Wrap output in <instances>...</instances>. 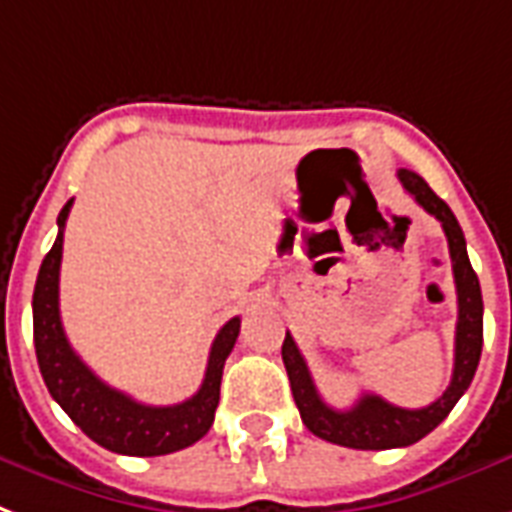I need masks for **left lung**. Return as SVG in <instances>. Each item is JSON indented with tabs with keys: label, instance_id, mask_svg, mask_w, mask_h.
Returning a JSON list of instances; mask_svg holds the SVG:
<instances>
[{
	"label": "left lung",
	"instance_id": "obj_1",
	"mask_svg": "<svg viewBox=\"0 0 512 512\" xmlns=\"http://www.w3.org/2000/svg\"><path fill=\"white\" fill-rule=\"evenodd\" d=\"M397 177H400L405 190L416 198V204L443 225V233L448 239L459 319H456L454 373H451V384H448L446 392L435 403L424 405V408H400V405L386 403L384 397L362 395L357 405H351L349 411H335L319 397L314 378L308 373L306 360H303V354L292 341V335L287 333L282 343L284 368H287V376H290L292 397H295L303 424L327 443L360 448V451L411 446L424 435H429L451 413V408L459 403V397L467 392V386H470L475 370H478L483 349L481 284H478V276H475L470 257H467L462 228H459V222H456L454 212L448 209L446 201L432 193V187L416 171L400 169Z\"/></svg>",
	"mask_w": 512,
	"mask_h": 512
}]
</instances>
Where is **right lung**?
I'll return each mask as SVG.
<instances>
[{
	"label": "right lung",
	"mask_w": 512,
	"mask_h": 512,
	"mask_svg": "<svg viewBox=\"0 0 512 512\" xmlns=\"http://www.w3.org/2000/svg\"><path fill=\"white\" fill-rule=\"evenodd\" d=\"M58 214V236L42 265L34 284V349H37L39 373L45 378L50 397L66 411V416L83 429L85 435L107 451L126 456H163L174 454L204 438L214 421L220 403L222 368L239 338L241 319L233 317L222 325L209 351V365L201 389L190 400L177 405H144L134 397L104 384L85 365L66 341L61 311H58V271L64 252V228L69 209Z\"/></svg>",
	"instance_id": "right-lung-1"
}]
</instances>
